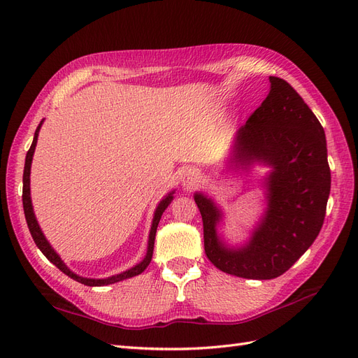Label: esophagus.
<instances>
[{
  "instance_id": "1",
  "label": "esophagus",
  "mask_w": 358,
  "mask_h": 358,
  "mask_svg": "<svg viewBox=\"0 0 358 358\" xmlns=\"http://www.w3.org/2000/svg\"><path fill=\"white\" fill-rule=\"evenodd\" d=\"M200 182V175L199 173L196 171V170H187L185 173H183V176H182V183L183 185H185L187 188H192V187H196L197 183Z\"/></svg>"
}]
</instances>
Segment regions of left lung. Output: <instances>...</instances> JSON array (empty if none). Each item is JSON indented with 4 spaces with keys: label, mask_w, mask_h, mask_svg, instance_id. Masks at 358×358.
Instances as JSON below:
<instances>
[{
    "label": "left lung",
    "mask_w": 358,
    "mask_h": 358,
    "mask_svg": "<svg viewBox=\"0 0 358 358\" xmlns=\"http://www.w3.org/2000/svg\"><path fill=\"white\" fill-rule=\"evenodd\" d=\"M262 106L239 128L233 161L272 167L264 187L267 210L242 248H229L216 233L222 213L201 192L196 200L204 252L222 272L246 279H273L294 264L317 239L330 194V167L324 128L292 86L270 76Z\"/></svg>",
    "instance_id": "1"
}]
</instances>
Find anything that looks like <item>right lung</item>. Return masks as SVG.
<instances>
[{
	"mask_svg": "<svg viewBox=\"0 0 358 358\" xmlns=\"http://www.w3.org/2000/svg\"><path fill=\"white\" fill-rule=\"evenodd\" d=\"M43 121L38 124L37 129H36V134H34V140H32V145L29 148V150L27 152V158H25V167H24V189H22V203H24V212H25V220L28 224V229L29 233L32 236V239H34L37 248L43 252L49 262L52 264H55L62 273H66L67 276H70L71 279L78 280V282L83 284V285H88V287H103V285H110L115 282H119V280H124L128 278H133L137 276L143 272V270L149 266L150 259H152V254H154V243H155V234H157V227L158 222L161 220V215L167 209V206L171 203L173 200V194L175 191H171L170 194L162 199L158 204V208L154 213V220H152V227H150V233H149V241H148V252L146 257L140 262L137 266L131 267L125 270V272L110 276V278H106V279H91V278H82L79 275L73 273L71 270L66 266V263L62 262L61 257L55 252V249L50 246V243L46 241L45 234L41 233L40 230V225L36 220V215L34 210H32V203H31V189H29V175H31V162H32V155H34V150H36V145H37V137H38V131H40V127H41Z\"/></svg>",
	"mask_w": 358,
	"mask_h": 358,
	"instance_id": "obj_1",
	"label": "right lung"
}]
</instances>
